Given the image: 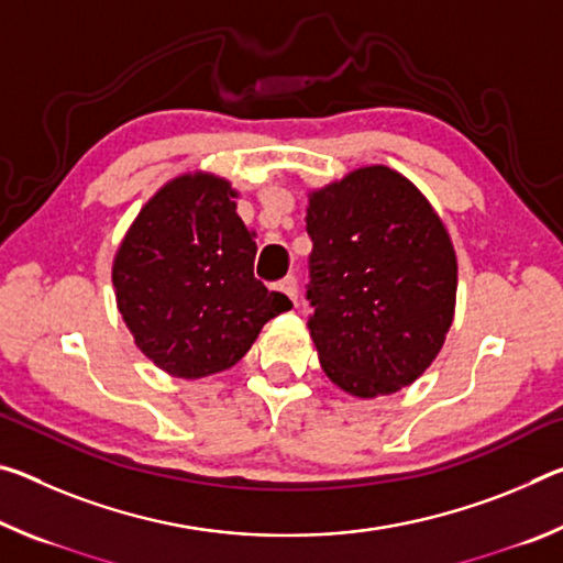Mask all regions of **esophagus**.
Masks as SVG:
<instances>
[{
    "label": "esophagus",
    "mask_w": 563,
    "mask_h": 563,
    "mask_svg": "<svg viewBox=\"0 0 563 563\" xmlns=\"http://www.w3.org/2000/svg\"><path fill=\"white\" fill-rule=\"evenodd\" d=\"M275 290H280L285 298H290L292 302H298V280L288 275V278H283L278 285H275Z\"/></svg>",
    "instance_id": "esophagus-1"
}]
</instances>
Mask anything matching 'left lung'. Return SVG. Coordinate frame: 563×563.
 I'll return each instance as SVG.
<instances>
[{
	"mask_svg": "<svg viewBox=\"0 0 563 563\" xmlns=\"http://www.w3.org/2000/svg\"><path fill=\"white\" fill-rule=\"evenodd\" d=\"M310 338L340 389L393 395L432 365L454 320L456 253L412 180L362 166L308 194Z\"/></svg>",
	"mask_w": 563,
	"mask_h": 563,
	"instance_id": "8db88e82",
	"label": "left lung"
}]
</instances>
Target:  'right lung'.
Returning a JSON list of instances; mask_svg holds the SVG:
<instances>
[{"label": "right lung", "mask_w": 563, "mask_h": 563, "mask_svg": "<svg viewBox=\"0 0 563 563\" xmlns=\"http://www.w3.org/2000/svg\"><path fill=\"white\" fill-rule=\"evenodd\" d=\"M231 180L194 170L161 186L113 255L117 305L133 342L184 379L233 367L271 318L290 310L253 275V235Z\"/></svg>", "instance_id": "right-lung-1"}]
</instances>
